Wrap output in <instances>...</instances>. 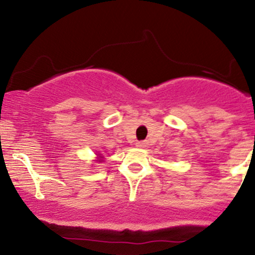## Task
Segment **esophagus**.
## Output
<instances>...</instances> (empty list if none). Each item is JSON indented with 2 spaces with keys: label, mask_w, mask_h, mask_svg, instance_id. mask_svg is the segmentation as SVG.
<instances>
[{
  "label": "esophagus",
  "mask_w": 255,
  "mask_h": 255,
  "mask_svg": "<svg viewBox=\"0 0 255 255\" xmlns=\"http://www.w3.org/2000/svg\"><path fill=\"white\" fill-rule=\"evenodd\" d=\"M136 147L146 148V147H147V142H146V141H137L136 142Z\"/></svg>",
  "instance_id": "1"
}]
</instances>
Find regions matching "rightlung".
<instances>
[{"instance_id":"obj_1","label":"right lung","mask_w":255,"mask_h":255,"mask_svg":"<svg viewBox=\"0 0 255 255\" xmlns=\"http://www.w3.org/2000/svg\"><path fill=\"white\" fill-rule=\"evenodd\" d=\"M98 156H99L98 157V162H103V159H102V158H103V157H102L101 154H98Z\"/></svg>"}]
</instances>
